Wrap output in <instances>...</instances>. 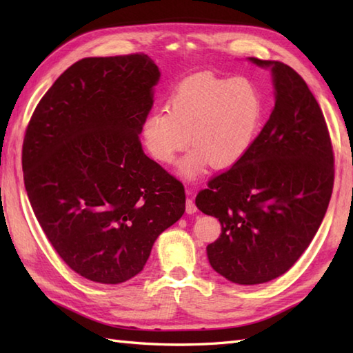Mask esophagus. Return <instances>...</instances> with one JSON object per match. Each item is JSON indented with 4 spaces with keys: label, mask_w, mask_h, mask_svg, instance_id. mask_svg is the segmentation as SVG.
Segmentation results:
<instances>
[{
    "label": "esophagus",
    "mask_w": 353,
    "mask_h": 353,
    "mask_svg": "<svg viewBox=\"0 0 353 353\" xmlns=\"http://www.w3.org/2000/svg\"><path fill=\"white\" fill-rule=\"evenodd\" d=\"M185 209H186V214H190V215L197 212V206H196V203H194L192 199H186V208Z\"/></svg>",
    "instance_id": "obj_1"
}]
</instances>
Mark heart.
<instances>
[{"instance_id": "b5f03b06", "label": "heart", "mask_w": 353, "mask_h": 353, "mask_svg": "<svg viewBox=\"0 0 353 353\" xmlns=\"http://www.w3.org/2000/svg\"><path fill=\"white\" fill-rule=\"evenodd\" d=\"M265 103L247 77H219L200 72L176 86L167 110L150 114L141 139L156 162L168 165L186 145H194L179 163V174L194 181L214 163L228 168L250 152L264 121Z\"/></svg>"}]
</instances>
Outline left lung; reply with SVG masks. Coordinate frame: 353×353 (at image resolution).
Masks as SVG:
<instances>
[{"instance_id": "obj_1", "label": "left lung", "mask_w": 353, "mask_h": 353, "mask_svg": "<svg viewBox=\"0 0 353 353\" xmlns=\"http://www.w3.org/2000/svg\"><path fill=\"white\" fill-rule=\"evenodd\" d=\"M270 70L274 108L250 152L208 190L201 212L219 219L209 264L238 285L264 283L294 265L317 234L331 200L334 154L317 100L288 65L249 57Z\"/></svg>"}]
</instances>
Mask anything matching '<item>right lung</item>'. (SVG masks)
I'll use <instances>...</instances> for the list:
<instances>
[{"mask_svg":"<svg viewBox=\"0 0 353 353\" xmlns=\"http://www.w3.org/2000/svg\"><path fill=\"white\" fill-rule=\"evenodd\" d=\"M161 71L147 54L86 57L37 104L22 145L26 191L66 265L99 283L142 272L185 212V190L142 152Z\"/></svg>","mask_w":353,"mask_h":353,"instance_id":"right-lung-1","label":"right lung"}]
</instances>
